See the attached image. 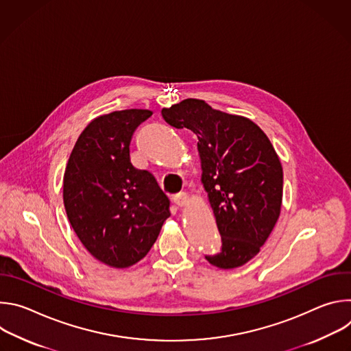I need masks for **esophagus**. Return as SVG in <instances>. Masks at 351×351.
Instances as JSON below:
<instances>
[{"label": "esophagus", "instance_id": "esophagus-1", "mask_svg": "<svg viewBox=\"0 0 351 351\" xmlns=\"http://www.w3.org/2000/svg\"><path fill=\"white\" fill-rule=\"evenodd\" d=\"M173 203H175L178 207L184 208V207H187V206L190 204V198H189V195H187L186 193H180V194H178V195L173 197Z\"/></svg>", "mask_w": 351, "mask_h": 351}]
</instances>
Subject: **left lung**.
<instances>
[{
	"instance_id": "left-lung-1",
	"label": "left lung",
	"mask_w": 351,
	"mask_h": 351,
	"mask_svg": "<svg viewBox=\"0 0 351 351\" xmlns=\"http://www.w3.org/2000/svg\"><path fill=\"white\" fill-rule=\"evenodd\" d=\"M161 114L198 138L202 183L222 239L221 252L207 261L221 269L244 265L280 215L283 169L272 143L252 119L214 110L204 99L186 98Z\"/></svg>"
}]
</instances>
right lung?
<instances>
[{"mask_svg":"<svg viewBox=\"0 0 351 351\" xmlns=\"http://www.w3.org/2000/svg\"><path fill=\"white\" fill-rule=\"evenodd\" d=\"M152 115L132 108L94 118L64 173V206L76 236L95 260L118 269L143 260L171 217L156 178L130 162L133 132Z\"/></svg>","mask_w":351,"mask_h":351,"instance_id":"right-lung-1","label":"right lung"}]
</instances>
